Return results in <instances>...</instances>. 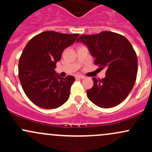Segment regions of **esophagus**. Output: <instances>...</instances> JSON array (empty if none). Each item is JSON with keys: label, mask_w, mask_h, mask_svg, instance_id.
<instances>
[{"label": "esophagus", "mask_w": 152, "mask_h": 152, "mask_svg": "<svg viewBox=\"0 0 152 152\" xmlns=\"http://www.w3.org/2000/svg\"><path fill=\"white\" fill-rule=\"evenodd\" d=\"M76 78H81V79H83V78H85V76H82V75H76Z\"/></svg>", "instance_id": "34e87169"}]
</instances>
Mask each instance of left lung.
<instances>
[{
    "label": "left lung",
    "instance_id": "8db88e82",
    "mask_svg": "<svg viewBox=\"0 0 152 152\" xmlns=\"http://www.w3.org/2000/svg\"><path fill=\"white\" fill-rule=\"evenodd\" d=\"M76 42L88 47L96 65L107 69L105 78H92L94 86L86 91L88 99L104 109L117 106L129 94L137 78V56L132 44L122 35L109 31L81 35Z\"/></svg>",
    "mask_w": 152,
    "mask_h": 152
}]
</instances>
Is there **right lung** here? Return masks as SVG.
Wrapping results in <instances>:
<instances>
[{"instance_id":"add662e5","label":"right lung","mask_w":152,"mask_h":152,"mask_svg":"<svg viewBox=\"0 0 152 152\" xmlns=\"http://www.w3.org/2000/svg\"><path fill=\"white\" fill-rule=\"evenodd\" d=\"M78 36L48 31L36 35L26 44L19 59L18 76L26 95L36 106L56 109L69 99L75 78L61 77L54 69L64 50Z\"/></svg>"}]
</instances>
